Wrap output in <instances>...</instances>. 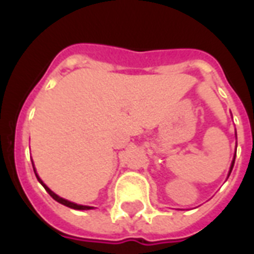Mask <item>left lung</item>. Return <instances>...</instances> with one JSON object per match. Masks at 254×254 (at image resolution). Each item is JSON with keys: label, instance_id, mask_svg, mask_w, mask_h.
Returning a JSON list of instances; mask_svg holds the SVG:
<instances>
[{"label": "left lung", "instance_id": "1", "mask_svg": "<svg viewBox=\"0 0 254 254\" xmlns=\"http://www.w3.org/2000/svg\"><path fill=\"white\" fill-rule=\"evenodd\" d=\"M234 160H235V158H234ZM234 160H233V163H231V167H230V173H231V170H233V166H234ZM230 176V174H229Z\"/></svg>", "mask_w": 254, "mask_h": 254}]
</instances>
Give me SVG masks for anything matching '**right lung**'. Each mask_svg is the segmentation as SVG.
<instances>
[{
	"mask_svg": "<svg viewBox=\"0 0 254 254\" xmlns=\"http://www.w3.org/2000/svg\"><path fill=\"white\" fill-rule=\"evenodd\" d=\"M32 165H34V163H32ZM34 171H35V170H34ZM35 176H36V173H35ZM36 178H38V181L41 182L42 185H43V188H45V189H46V190H47V193H49V194H50V196H52L53 198L56 200V201L61 202V204H64V205H66V207H69V208H73V209H89V208H91V207H87V205H78V204H74V202L67 201V200L63 198V197L57 196V194H56L54 191L50 190V189H49V188H47L46 185L43 184V182H42V180H41V178H39V177L36 176Z\"/></svg>",
	"mask_w": 254,
	"mask_h": 254,
	"instance_id": "1",
	"label": "right lung"
}]
</instances>
